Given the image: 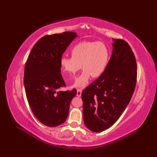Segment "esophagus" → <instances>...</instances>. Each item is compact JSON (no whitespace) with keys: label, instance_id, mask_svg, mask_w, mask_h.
<instances>
[{"label":"esophagus","instance_id":"34e87169","mask_svg":"<svg viewBox=\"0 0 157 157\" xmlns=\"http://www.w3.org/2000/svg\"><path fill=\"white\" fill-rule=\"evenodd\" d=\"M81 94H82V90L81 89H77V96L78 97H80V96H81Z\"/></svg>","mask_w":157,"mask_h":157}]
</instances>
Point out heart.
<instances>
[{"label": "heart", "instance_id": "1", "mask_svg": "<svg viewBox=\"0 0 157 157\" xmlns=\"http://www.w3.org/2000/svg\"><path fill=\"white\" fill-rule=\"evenodd\" d=\"M109 49L101 42L84 41L75 45L71 50V58L60 59V67L66 79H72L76 73L83 69L76 79L73 86L83 88L91 77L98 78L104 73L109 59Z\"/></svg>", "mask_w": 157, "mask_h": 157}]
</instances>
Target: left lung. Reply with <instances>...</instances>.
<instances>
[{
    "mask_svg": "<svg viewBox=\"0 0 157 157\" xmlns=\"http://www.w3.org/2000/svg\"><path fill=\"white\" fill-rule=\"evenodd\" d=\"M112 40V54L105 71L82 93L84 124L94 132L115 124L136 87L137 65L130 46L121 39Z\"/></svg>",
    "mask_w": 157,
    "mask_h": 157,
    "instance_id": "left-lung-1",
    "label": "left lung"
}]
</instances>
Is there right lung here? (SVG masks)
Listing matches in <instances>:
<instances>
[{"instance_id": "obj_1", "label": "right lung", "mask_w": 157, "mask_h": 157, "mask_svg": "<svg viewBox=\"0 0 157 157\" xmlns=\"http://www.w3.org/2000/svg\"><path fill=\"white\" fill-rule=\"evenodd\" d=\"M77 33L46 35L33 46L24 71V86L33 113L42 124L58 126L68 117L70 103L77 90L59 91L65 86L61 75L60 59Z\"/></svg>"}]
</instances>
